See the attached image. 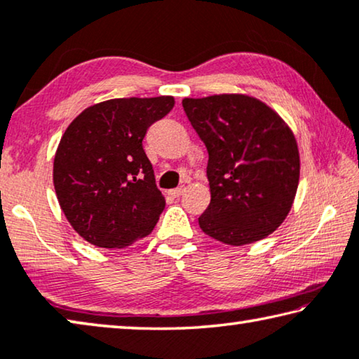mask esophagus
I'll return each mask as SVG.
<instances>
[{
	"label": "esophagus",
	"instance_id": "esophagus-1",
	"mask_svg": "<svg viewBox=\"0 0 359 359\" xmlns=\"http://www.w3.org/2000/svg\"><path fill=\"white\" fill-rule=\"evenodd\" d=\"M184 191H185V187L182 185V187H177V189L170 190V191H169V195H170V196H174V198H179L182 194H184Z\"/></svg>",
	"mask_w": 359,
	"mask_h": 359
}]
</instances>
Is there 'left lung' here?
Wrapping results in <instances>:
<instances>
[{
  "label": "left lung",
  "instance_id": "8db88e82",
  "mask_svg": "<svg viewBox=\"0 0 359 359\" xmlns=\"http://www.w3.org/2000/svg\"><path fill=\"white\" fill-rule=\"evenodd\" d=\"M182 106L210 154L211 203L198 217L201 231L233 247L267 237L287 217L298 189L292 130L247 95L185 98Z\"/></svg>",
  "mask_w": 359,
  "mask_h": 359
}]
</instances>
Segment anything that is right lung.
Masks as SVG:
<instances>
[{
  "label": "right lung",
  "instance_id": "1",
  "mask_svg": "<svg viewBox=\"0 0 359 359\" xmlns=\"http://www.w3.org/2000/svg\"><path fill=\"white\" fill-rule=\"evenodd\" d=\"M174 108L172 96L116 98L85 109L57 147L53 182L80 237L124 248L151 233L165 206L143 138Z\"/></svg>",
  "mask_w": 359,
  "mask_h": 359
}]
</instances>
